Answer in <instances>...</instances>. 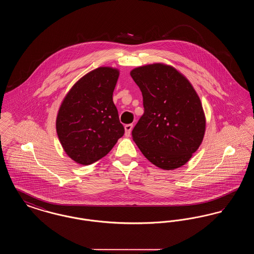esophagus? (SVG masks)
<instances>
[{"instance_id":"1","label":"esophagus","mask_w":254,"mask_h":254,"mask_svg":"<svg viewBox=\"0 0 254 254\" xmlns=\"http://www.w3.org/2000/svg\"><path fill=\"white\" fill-rule=\"evenodd\" d=\"M133 128V124H127V125H126L125 126V129H126V136H129L130 135V133H131V130H132Z\"/></svg>"}]
</instances>
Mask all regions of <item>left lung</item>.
Here are the masks:
<instances>
[{
  "label": "left lung",
  "instance_id": "obj_1",
  "mask_svg": "<svg viewBox=\"0 0 254 254\" xmlns=\"http://www.w3.org/2000/svg\"><path fill=\"white\" fill-rule=\"evenodd\" d=\"M130 75L142 92L144 106V114L132 129L134 142L158 168H180L204 138L205 114L199 97L181 73L169 65L140 66Z\"/></svg>",
  "mask_w": 254,
  "mask_h": 254
}]
</instances>
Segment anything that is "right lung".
Here are the masks:
<instances>
[{"instance_id":"add662e5","label":"right lung","mask_w":254,"mask_h":254,"mask_svg":"<svg viewBox=\"0 0 254 254\" xmlns=\"http://www.w3.org/2000/svg\"><path fill=\"white\" fill-rule=\"evenodd\" d=\"M119 71L99 67L81 78L64 99L56 129L66 154L81 165L105 157L125 133L112 95Z\"/></svg>"}]
</instances>
